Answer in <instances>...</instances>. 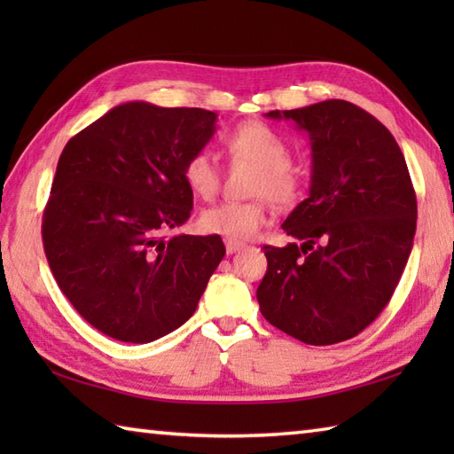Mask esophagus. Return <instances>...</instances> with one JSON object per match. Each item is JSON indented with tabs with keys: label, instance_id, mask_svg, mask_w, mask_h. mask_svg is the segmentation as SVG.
Masks as SVG:
<instances>
[{
	"label": "esophagus",
	"instance_id": "esophagus-1",
	"mask_svg": "<svg viewBox=\"0 0 454 454\" xmlns=\"http://www.w3.org/2000/svg\"><path fill=\"white\" fill-rule=\"evenodd\" d=\"M224 246H226L228 254H236V252H239V249L246 247V244L236 242V239H224Z\"/></svg>",
	"mask_w": 454,
	"mask_h": 454
}]
</instances>
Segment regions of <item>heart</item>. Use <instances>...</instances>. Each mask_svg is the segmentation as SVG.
I'll list each match as a JSON object with an SVG mask.
<instances>
[{
	"label": "heart",
	"instance_id": "b5f03b06",
	"mask_svg": "<svg viewBox=\"0 0 454 454\" xmlns=\"http://www.w3.org/2000/svg\"><path fill=\"white\" fill-rule=\"evenodd\" d=\"M224 150L232 161L249 163L257 168L249 192L265 197L275 207L293 202L298 191L296 173L291 168V152L278 134L262 122H244L222 138ZM187 187L200 199L215 197L220 183V171L208 152H197L183 166ZM265 207L262 200L218 202L200 212L199 226L202 232L224 236L228 239H247L265 224Z\"/></svg>",
	"mask_w": 454,
	"mask_h": 454
}]
</instances>
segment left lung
<instances>
[{
    "label": "left lung",
    "mask_w": 454,
    "mask_h": 454,
    "mask_svg": "<svg viewBox=\"0 0 454 454\" xmlns=\"http://www.w3.org/2000/svg\"><path fill=\"white\" fill-rule=\"evenodd\" d=\"M265 117L308 134L312 176L281 226L296 242L263 246L259 310L308 345L351 340L388 304L411 254L418 200L406 160L390 130L349 101Z\"/></svg>",
    "instance_id": "1"
}]
</instances>
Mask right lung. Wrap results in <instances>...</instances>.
Instances as JSON below:
<instances>
[{
  "mask_svg": "<svg viewBox=\"0 0 454 454\" xmlns=\"http://www.w3.org/2000/svg\"><path fill=\"white\" fill-rule=\"evenodd\" d=\"M218 114L130 101L75 134L60 153L43 244L60 291L113 340L150 343L195 314L226 247L220 236H173L192 191L183 166Z\"/></svg>",
  "mask_w": 454,
  "mask_h": 454,
  "instance_id": "1",
  "label": "right lung"
}]
</instances>
